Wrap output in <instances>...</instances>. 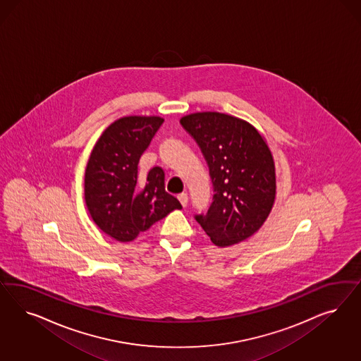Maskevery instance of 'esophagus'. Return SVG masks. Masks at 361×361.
I'll use <instances>...</instances> for the list:
<instances>
[{
    "mask_svg": "<svg viewBox=\"0 0 361 361\" xmlns=\"http://www.w3.org/2000/svg\"><path fill=\"white\" fill-rule=\"evenodd\" d=\"M178 199H179V202H180V204L183 206V207H186L187 203H188V197H187V194H179L178 195Z\"/></svg>",
    "mask_w": 361,
    "mask_h": 361,
    "instance_id": "1",
    "label": "esophagus"
}]
</instances>
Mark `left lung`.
I'll return each mask as SVG.
<instances>
[{
  "label": "left lung",
  "instance_id": "obj_1",
  "mask_svg": "<svg viewBox=\"0 0 361 361\" xmlns=\"http://www.w3.org/2000/svg\"><path fill=\"white\" fill-rule=\"evenodd\" d=\"M180 125L203 154L212 202L195 221L219 247L250 238L267 219L275 200V166L267 143L245 121L221 113H195Z\"/></svg>",
  "mask_w": 361,
  "mask_h": 361
}]
</instances>
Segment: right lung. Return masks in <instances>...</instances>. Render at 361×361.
Wrapping results in <instances>:
<instances>
[{
    "label": "right lung",
    "instance_id": "obj_1",
    "mask_svg": "<svg viewBox=\"0 0 361 361\" xmlns=\"http://www.w3.org/2000/svg\"><path fill=\"white\" fill-rule=\"evenodd\" d=\"M159 116H125L95 143L85 173V200L95 224L119 242H131L182 206L164 190V171L138 179L140 155L162 126Z\"/></svg>",
    "mask_w": 361,
    "mask_h": 361
}]
</instances>
